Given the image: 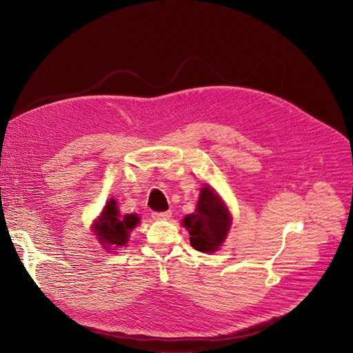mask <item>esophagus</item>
<instances>
[{"label":"esophagus","mask_w":353,"mask_h":353,"mask_svg":"<svg viewBox=\"0 0 353 353\" xmlns=\"http://www.w3.org/2000/svg\"><path fill=\"white\" fill-rule=\"evenodd\" d=\"M171 211L167 210V211H154L153 213V219L154 220H168L171 217Z\"/></svg>","instance_id":"1"}]
</instances>
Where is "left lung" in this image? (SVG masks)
I'll return each instance as SVG.
<instances>
[{"mask_svg":"<svg viewBox=\"0 0 353 353\" xmlns=\"http://www.w3.org/2000/svg\"><path fill=\"white\" fill-rule=\"evenodd\" d=\"M182 223L189 231L193 249L213 253L223 245L228 234L231 216L213 189L205 186L200 192L196 213L186 216Z\"/></svg>","mask_w":353,"mask_h":353,"instance_id":"1","label":"left lung"}]
</instances>
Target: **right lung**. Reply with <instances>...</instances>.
Returning a JSON list of instances; mask_svg holds the SVG:
<instances>
[{
	"instance_id": "1",
	"label": "right lung",
	"mask_w": 353,
	"mask_h": 353,
	"mask_svg": "<svg viewBox=\"0 0 353 353\" xmlns=\"http://www.w3.org/2000/svg\"><path fill=\"white\" fill-rule=\"evenodd\" d=\"M137 223L139 217L136 214H126L123 217L119 216L117 201L110 199L100 220L94 224V230L103 245L126 246L129 231H132Z\"/></svg>"
}]
</instances>
